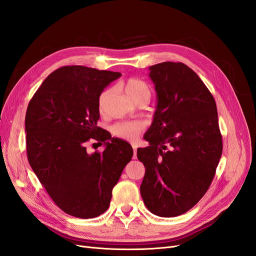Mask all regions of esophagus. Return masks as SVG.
I'll use <instances>...</instances> for the list:
<instances>
[{
    "label": "esophagus",
    "mask_w": 256,
    "mask_h": 256,
    "mask_svg": "<svg viewBox=\"0 0 256 256\" xmlns=\"http://www.w3.org/2000/svg\"><path fill=\"white\" fill-rule=\"evenodd\" d=\"M132 148H134V159L136 158V146L132 144Z\"/></svg>",
    "instance_id": "1"
}]
</instances>
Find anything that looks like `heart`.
<instances>
[{"mask_svg":"<svg viewBox=\"0 0 256 256\" xmlns=\"http://www.w3.org/2000/svg\"><path fill=\"white\" fill-rule=\"evenodd\" d=\"M124 86H125V90L127 94L134 100H136L140 95L144 94V92H150V90L147 88L145 82L136 78H129L125 82V84H124ZM110 94H111L110 88L102 90V94H100L98 98V106L100 109H102ZM142 129H143V125L140 122H118L114 124V125L111 127L112 134L115 136L122 138V140H126V141H134L136 136H138V134L142 131Z\"/></svg>","mask_w":256,"mask_h":256,"instance_id":"obj_1","label":"heart"}]
</instances>
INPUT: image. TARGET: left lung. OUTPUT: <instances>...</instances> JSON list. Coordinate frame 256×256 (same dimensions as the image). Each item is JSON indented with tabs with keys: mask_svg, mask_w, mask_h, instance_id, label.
<instances>
[{
	"mask_svg": "<svg viewBox=\"0 0 256 256\" xmlns=\"http://www.w3.org/2000/svg\"><path fill=\"white\" fill-rule=\"evenodd\" d=\"M157 109L138 148L145 166L140 191L147 209L176 216L194 206L210 186L222 154V136L212 92L184 63L150 67Z\"/></svg>",
	"mask_w": 256,
	"mask_h": 256,
	"instance_id": "8db88e82",
	"label": "left lung"
}]
</instances>
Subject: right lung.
I'll return each instance as SVG.
<instances>
[{
    "instance_id": "right-lung-1",
    "label": "right lung",
    "mask_w": 256,
    "mask_h": 256,
    "mask_svg": "<svg viewBox=\"0 0 256 256\" xmlns=\"http://www.w3.org/2000/svg\"><path fill=\"white\" fill-rule=\"evenodd\" d=\"M120 72L64 66L48 76L26 114V152L30 168L62 210L95 218L110 205L112 189L132 158L131 145L97 127L98 98ZM92 138L106 148L88 154Z\"/></svg>"
}]
</instances>
